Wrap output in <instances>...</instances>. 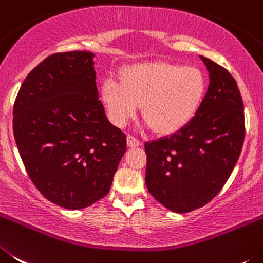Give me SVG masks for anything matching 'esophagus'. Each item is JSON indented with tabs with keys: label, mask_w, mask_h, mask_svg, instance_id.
<instances>
[{
	"label": "esophagus",
	"mask_w": 263,
	"mask_h": 263,
	"mask_svg": "<svg viewBox=\"0 0 263 263\" xmlns=\"http://www.w3.org/2000/svg\"><path fill=\"white\" fill-rule=\"evenodd\" d=\"M127 145L129 146V148H136V146H140L141 145V141L137 140L136 137L131 136V135H128L127 136Z\"/></svg>",
	"instance_id": "esophagus-1"
}]
</instances>
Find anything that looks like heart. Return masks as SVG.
Segmentation results:
<instances>
[{
  "label": "heart",
  "mask_w": 263,
  "mask_h": 263,
  "mask_svg": "<svg viewBox=\"0 0 263 263\" xmlns=\"http://www.w3.org/2000/svg\"><path fill=\"white\" fill-rule=\"evenodd\" d=\"M205 87V77L198 68L146 63L124 70L120 82L106 80L101 94L108 118L117 127L126 126L141 105L146 128L172 135L198 114Z\"/></svg>",
  "instance_id": "b5f03b06"
}]
</instances>
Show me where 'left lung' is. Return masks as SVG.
Returning <instances> with one entry per match:
<instances>
[{"instance_id":"8db88e82","label":"left lung","mask_w":263,"mask_h":263,"mask_svg":"<svg viewBox=\"0 0 263 263\" xmlns=\"http://www.w3.org/2000/svg\"><path fill=\"white\" fill-rule=\"evenodd\" d=\"M210 85L198 114L170 136L145 143V183L167 210L184 214L217 195L241 153L245 137L243 103L235 79L200 56Z\"/></svg>"}]
</instances>
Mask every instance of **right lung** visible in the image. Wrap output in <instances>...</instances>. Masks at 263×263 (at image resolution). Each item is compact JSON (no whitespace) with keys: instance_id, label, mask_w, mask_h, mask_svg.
I'll return each mask as SVG.
<instances>
[{"instance_id":"right-lung-1","label":"right lung","mask_w":263,"mask_h":263,"mask_svg":"<svg viewBox=\"0 0 263 263\" xmlns=\"http://www.w3.org/2000/svg\"><path fill=\"white\" fill-rule=\"evenodd\" d=\"M94 53L61 52L28 73L13 132L23 164L49 202L81 210L102 199L126 152V135L98 99Z\"/></svg>"}]
</instances>
